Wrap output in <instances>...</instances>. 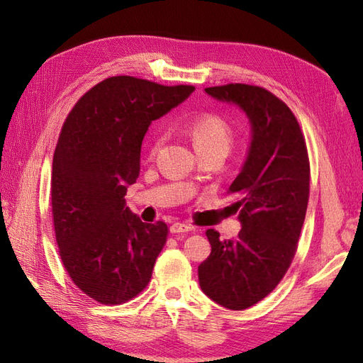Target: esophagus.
Listing matches in <instances>:
<instances>
[{"mask_svg":"<svg viewBox=\"0 0 363 363\" xmlns=\"http://www.w3.org/2000/svg\"><path fill=\"white\" fill-rule=\"evenodd\" d=\"M169 230H172L173 234H181V233H189V230H191V226L189 225V223H181V221H174L172 228H169Z\"/></svg>","mask_w":363,"mask_h":363,"instance_id":"obj_1","label":"esophagus"}]
</instances>
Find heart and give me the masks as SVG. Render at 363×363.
<instances>
[{
    "instance_id": "1",
    "label": "heart",
    "mask_w": 363,
    "mask_h": 363,
    "mask_svg": "<svg viewBox=\"0 0 363 363\" xmlns=\"http://www.w3.org/2000/svg\"><path fill=\"white\" fill-rule=\"evenodd\" d=\"M182 129L194 140L201 156H206V154H220V156L226 157L230 148H233L234 129L230 126V123L218 113H199L196 117L184 123ZM162 140L164 138H162L160 134L152 137L148 148L150 159H154V156L157 154Z\"/></svg>"
}]
</instances>
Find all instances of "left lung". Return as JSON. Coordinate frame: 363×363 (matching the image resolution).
<instances>
[{
    "mask_svg": "<svg viewBox=\"0 0 363 363\" xmlns=\"http://www.w3.org/2000/svg\"><path fill=\"white\" fill-rule=\"evenodd\" d=\"M206 91L240 106L252 128L248 159L228 190L237 196L228 209L238 212L242 230L221 240L218 230L207 229L212 251L198 267L207 296L243 311L276 289L295 257L309 203V154L295 113L272 91L248 84Z\"/></svg>",
    "mask_w": 363,
    "mask_h": 363,
    "instance_id": "1",
    "label": "left lung"
}]
</instances>
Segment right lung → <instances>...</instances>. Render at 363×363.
<instances>
[{
    "mask_svg": "<svg viewBox=\"0 0 363 363\" xmlns=\"http://www.w3.org/2000/svg\"><path fill=\"white\" fill-rule=\"evenodd\" d=\"M194 90L113 76L81 96L65 118L52 157V225L68 276L98 303H126L151 281L168 226L130 212L126 187L140 173L151 121Z\"/></svg>",
    "mask_w": 363,
    "mask_h": 363,
    "instance_id": "right-lung-1",
    "label": "right lung"
}]
</instances>
